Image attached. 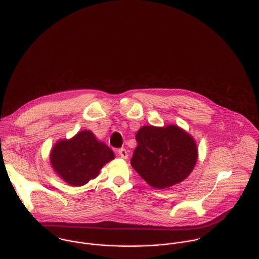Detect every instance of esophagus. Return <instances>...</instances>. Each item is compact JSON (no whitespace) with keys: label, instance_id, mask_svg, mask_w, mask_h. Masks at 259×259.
<instances>
[{"label":"esophagus","instance_id":"esophagus-1","mask_svg":"<svg viewBox=\"0 0 259 259\" xmlns=\"http://www.w3.org/2000/svg\"><path fill=\"white\" fill-rule=\"evenodd\" d=\"M118 153H119V155L121 156V158H124V159H127V158H128V151H127L125 148L119 149Z\"/></svg>","mask_w":259,"mask_h":259}]
</instances>
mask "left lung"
Wrapping results in <instances>:
<instances>
[{"label":"left lung","instance_id":"left-lung-1","mask_svg":"<svg viewBox=\"0 0 259 259\" xmlns=\"http://www.w3.org/2000/svg\"><path fill=\"white\" fill-rule=\"evenodd\" d=\"M136 141L131 165L155 189H166L183 182L197 163L194 138L176 125L143 126L136 133Z\"/></svg>","mask_w":259,"mask_h":259}]
</instances>
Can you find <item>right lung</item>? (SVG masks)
Instances as JSON below:
<instances>
[{
	"mask_svg": "<svg viewBox=\"0 0 259 259\" xmlns=\"http://www.w3.org/2000/svg\"><path fill=\"white\" fill-rule=\"evenodd\" d=\"M115 155L90 130L78 132L69 140H60L52 148L50 162L55 172L68 185L80 187L98 177Z\"/></svg>",
	"mask_w": 259,
	"mask_h": 259,
	"instance_id": "right-lung-1",
	"label": "right lung"
}]
</instances>
